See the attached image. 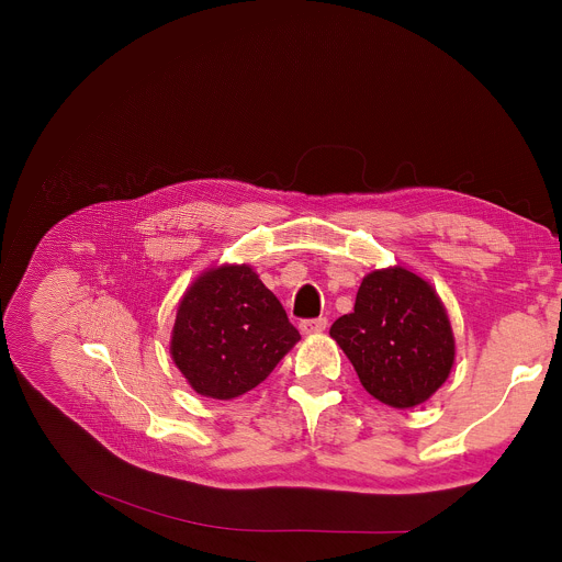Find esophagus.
<instances>
[{"instance_id": "esophagus-1", "label": "esophagus", "mask_w": 562, "mask_h": 562, "mask_svg": "<svg viewBox=\"0 0 562 562\" xmlns=\"http://www.w3.org/2000/svg\"><path fill=\"white\" fill-rule=\"evenodd\" d=\"M301 333L303 335H316V333H323L328 328V318L326 316H318V318H303L301 321Z\"/></svg>"}]
</instances>
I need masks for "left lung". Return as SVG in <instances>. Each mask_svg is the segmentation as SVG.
<instances>
[{
    "label": "left lung",
    "instance_id": "left-lung-1",
    "mask_svg": "<svg viewBox=\"0 0 562 562\" xmlns=\"http://www.w3.org/2000/svg\"><path fill=\"white\" fill-rule=\"evenodd\" d=\"M330 337L358 371L364 390L392 407H415L445 385L456 344L445 305L428 282L405 269L369 273L356 310Z\"/></svg>",
    "mask_w": 562,
    "mask_h": 562
}]
</instances>
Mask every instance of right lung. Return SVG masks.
Returning <instances> with one entry per match:
<instances>
[{
    "label": "right lung",
    "instance_id": "obj_1",
    "mask_svg": "<svg viewBox=\"0 0 562 562\" xmlns=\"http://www.w3.org/2000/svg\"><path fill=\"white\" fill-rule=\"evenodd\" d=\"M299 339L250 266H221L184 293L170 352L198 394L227 401L257 387Z\"/></svg>",
    "mask_w": 562,
    "mask_h": 562
}]
</instances>
